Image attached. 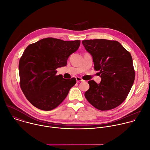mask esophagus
Returning a JSON list of instances; mask_svg holds the SVG:
<instances>
[{"label":"esophagus","instance_id":"34e87169","mask_svg":"<svg viewBox=\"0 0 150 150\" xmlns=\"http://www.w3.org/2000/svg\"><path fill=\"white\" fill-rule=\"evenodd\" d=\"M76 82H80V81H83V80L82 79V78H81L80 77H78V76H77V77H76Z\"/></svg>","mask_w":150,"mask_h":150}]
</instances>
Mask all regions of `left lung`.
<instances>
[{"label": "left lung", "mask_w": 150, "mask_h": 150, "mask_svg": "<svg viewBox=\"0 0 150 150\" xmlns=\"http://www.w3.org/2000/svg\"><path fill=\"white\" fill-rule=\"evenodd\" d=\"M92 55L94 68L101 78L100 83L88 81L85 93L87 100L100 110L114 109L127 98L133 85L135 72L131 54L116 41L95 39L82 41Z\"/></svg>", "instance_id": "left-lung-1"}]
</instances>
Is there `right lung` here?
Listing matches in <instances>:
<instances>
[{
	"label": "right lung",
	"instance_id": "add662e5",
	"mask_svg": "<svg viewBox=\"0 0 150 150\" xmlns=\"http://www.w3.org/2000/svg\"><path fill=\"white\" fill-rule=\"evenodd\" d=\"M80 43V40L46 38L25 48L18 65L20 84L25 98L34 106L51 110L67 96L76 79L56 75V69L67 65L69 55L77 51Z\"/></svg>",
	"mask_w": 150,
	"mask_h": 150
}]
</instances>
